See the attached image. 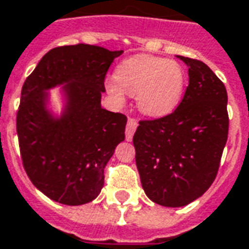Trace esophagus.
Returning <instances> with one entry per match:
<instances>
[{"mask_svg":"<svg viewBox=\"0 0 249 249\" xmlns=\"http://www.w3.org/2000/svg\"><path fill=\"white\" fill-rule=\"evenodd\" d=\"M136 128H137V121L135 119L129 117V119H128V123H126V129H125V139H126L128 142L132 140V137H133V133H135Z\"/></svg>","mask_w":249,"mask_h":249,"instance_id":"1","label":"esophagus"}]
</instances>
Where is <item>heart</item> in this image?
Returning <instances> with one entry per match:
<instances>
[{
	"mask_svg": "<svg viewBox=\"0 0 249 249\" xmlns=\"http://www.w3.org/2000/svg\"><path fill=\"white\" fill-rule=\"evenodd\" d=\"M116 81H109L107 91L116 101H123V91L137 95L142 113L160 117L177 107L183 94L185 70L174 60L137 55L126 59L116 70Z\"/></svg>",
	"mask_w": 249,
	"mask_h": 249,
	"instance_id": "b5f03b06",
	"label": "heart"
}]
</instances>
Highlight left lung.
<instances>
[{"mask_svg":"<svg viewBox=\"0 0 249 249\" xmlns=\"http://www.w3.org/2000/svg\"><path fill=\"white\" fill-rule=\"evenodd\" d=\"M189 66V85L175 110L140 120L133 135L136 166L147 197L179 208L202 196L214 182L227 144V89L198 59Z\"/></svg>","mask_w":249,"mask_h":249,"instance_id":"8db88e82","label":"left lung"}]
</instances>
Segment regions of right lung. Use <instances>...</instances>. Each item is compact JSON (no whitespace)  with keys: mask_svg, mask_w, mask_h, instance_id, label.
<instances>
[{"mask_svg":"<svg viewBox=\"0 0 249 249\" xmlns=\"http://www.w3.org/2000/svg\"><path fill=\"white\" fill-rule=\"evenodd\" d=\"M123 51L90 44L52 48L21 89L16 117L22 166L43 194L63 205L93 201L104 168L125 139L126 116L101 107L105 76ZM68 82V110L60 122L46 113L45 90Z\"/></svg>","mask_w":249,"mask_h":249,"instance_id":"right-lung-1","label":"right lung"}]
</instances>
